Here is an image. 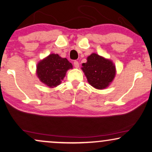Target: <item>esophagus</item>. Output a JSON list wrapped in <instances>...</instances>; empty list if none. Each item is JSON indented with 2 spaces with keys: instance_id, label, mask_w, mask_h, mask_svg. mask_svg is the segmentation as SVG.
Here are the masks:
<instances>
[{
  "instance_id": "esophagus-1",
  "label": "esophagus",
  "mask_w": 152,
  "mask_h": 152,
  "mask_svg": "<svg viewBox=\"0 0 152 152\" xmlns=\"http://www.w3.org/2000/svg\"><path fill=\"white\" fill-rule=\"evenodd\" d=\"M74 65L75 68H78L79 67V63L78 61H74Z\"/></svg>"
}]
</instances>
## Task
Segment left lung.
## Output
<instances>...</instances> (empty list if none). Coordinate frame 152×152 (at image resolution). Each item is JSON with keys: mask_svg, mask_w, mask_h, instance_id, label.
Listing matches in <instances>:
<instances>
[{"mask_svg": "<svg viewBox=\"0 0 152 152\" xmlns=\"http://www.w3.org/2000/svg\"><path fill=\"white\" fill-rule=\"evenodd\" d=\"M81 69L89 84L97 90L108 88L116 75V67L112 60L94 53L87 58V62L82 64Z\"/></svg>", "mask_w": 152, "mask_h": 152, "instance_id": "left-lung-1", "label": "left lung"}]
</instances>
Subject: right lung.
<instances>
[{"label":"right lung","instance_id":"right-lung-1","mask_svg":"<svg viewBox=\"0 0 152 152\" xmlns=\"http://www.w3.org/2000/svg\"><path fill=\"white\" fill-rule=\"evenodd\" d=\"M70 69H73V66L66 58L51 53L38 62L36 74L48 88H54L61 83Z\"/></svg>","mask_w":152,"mask_h":152}]
</instances>
